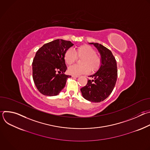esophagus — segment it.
Returning a JSON list of instances; mask_svg holds the SVG:
<instances>
[{
	"label": "esophagus",
	"mask_w": 150,
	"mask_h": 150,
	"mask_svg": "<svg viewBox=\"0 0 150 150\" xmlns=\"http://www.w3.org/2000/svg\"><path fill=\"white\" fill-rule=\"evenodd\" d=\"M72 76L73 78H78V76H76V75H72Z\"/></svg>",
	"instance_id": "obj_1"
}]
</instances>
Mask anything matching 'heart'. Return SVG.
<instances>
[{"instance_id":"obj_1","label":"heart","mask_w":150,"mask_h":150,"mask_svg":"<svg viewBox=\"0 0 150 150\" xmlns=\"http://www.w3.org/2000/svg\"><path fill=\"white\" fill-rule=\"evenodd\" d=\"M78 57H82L81 60V65H73L68 69V72L72 75L78 76L82 74H88L91 69L92 71L97 70L101 64V59L96 54L95 49L91 46L84 45L78 47L75 52L69 49L64 54V60L68 65H72Z\"/></svg>"}]
</instances>
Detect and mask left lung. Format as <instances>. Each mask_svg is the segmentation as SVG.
<instances>
[{
  "label": "left lung",
  "instance_id": "1",
  "mask_svg": "<svg viewBox=\"0 0 150 150\" xmlns=\"http://www.w3.org/2000/svg\"><path fill=\"white\" fill-rule=\"evenodd\" d=\"M89 44L97 49L101 56V64L97 71L90 76L93 79H88L81 91L85 99L99 103L110 95L115 86L117 77V63L112 52L108 48L96 42Z\"/></svg>",
  "mask_w": 150,
  "mask_h": 150
}]
</instances>
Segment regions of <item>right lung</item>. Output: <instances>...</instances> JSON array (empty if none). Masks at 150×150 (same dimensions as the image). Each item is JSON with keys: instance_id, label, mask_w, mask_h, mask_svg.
Listing matches in <instances>:
<instances>
[{"instance_id": "add662e5", "label": "right lung", "mask_w": 150, "mask_h": 150, "mask_svg": "<svg viewBox=\"0 0 150 150\" xmlns=\"http://www.w3.org/2000/svg\"><path fill=\"white\" fill-rule=\"evenodd\" d=\"M70 41L57 39L42 46L36 52L33 62V78L40 93L58 95L71 76L65 74L67 67L64 54L73 46Z\"/></svg>"}]
</instances>
